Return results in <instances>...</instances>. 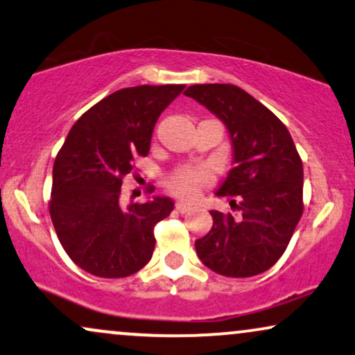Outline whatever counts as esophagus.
<instances>
[{"instance_id": "esophagus-1", "label": "esophagus", "mask_w": 355, "mask_h": 355, "mask_svg": "<svg viewBox=\"0 0 355 355\" xmlns=\"http://www.w3.org/2000/svg\"><path fill=\"white\" fill-rule=\"evenodd\" d=\"M175 207H177V210L180 211V213H187L191 208V205L189 202H177V205H175Z\"/></svg>"}]
</instances>
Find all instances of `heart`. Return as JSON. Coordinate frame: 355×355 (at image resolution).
<instances>
[{"label": "heart", "instance_id": "1", "mask_svg": "<svg viewBox=\"0 0 355 355\" xmlns=\"http://www.w3.org/2000/svg\"><path fill=\"white\" fill-rule=\"evenodd\" d=\"M208 182V172L203 168H183L170 178V190L183 198H193Z\"/></svg>", "mask_w": 355, "mask_h": 355}]
</instances>
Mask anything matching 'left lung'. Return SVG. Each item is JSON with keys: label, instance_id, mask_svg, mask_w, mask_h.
Instances as JSON below:
<instances>
[{"label": "left lung", "instance_id": "1", "mask_svg": "<svg viewBox=\"0 0 355 355\" xmlns=\"http://www.w3.org/2000/svg\"><path fill=\"white\" fill-rule=\"evenodd\" d=\"M225 123L233 168L216 195L236 196L240 211L211 210V230L195 241L196 254L211 271L250 277L275 264L289 245L302 215V162L293 137L270 109L233 84H196L185 91Z\"/></svg>", "mask_w": 355, "mask_h": 355}]
</instances>
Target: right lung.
<instances>
[{
  "instance_id": "add662e5",
  "label": "right lung",
  "mask_w": 355,
  "mask_h": 355,
  "mask_svg": "<svg viewBox=\"0 0 355 355\" xmlns=\"http://www.w3.org/2000/svg\"><path fill=\"white\" fill-rule=\"evenodd\" d=\"M183 89H121L72 125L53 166L49 213L64 251L84 271L125 277L150 261L153 228L173 210V200L153 196L122 208V178L150 150L157 119Z\"/></svg>"
}]
</instances>
